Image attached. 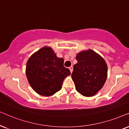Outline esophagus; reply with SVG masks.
I'll use <instances>...</instances> for the list:
<instances>
[{
    "mask_svg": "<svg viewBox=\"0 0 129 129\" xmlns=\"http://www.w3.org/2000/svg\"><path fill=\"white\" fill-rule=\"evenodd\" d=\"M69 69L70 70V72H71V73H72V72H73V66H71V67H69Z\"/></svg>",
    "mask_w": 129,
    "mask_h": 129,
    "instance_id": "1",
    "label": "esophagus"
}]
</instances>
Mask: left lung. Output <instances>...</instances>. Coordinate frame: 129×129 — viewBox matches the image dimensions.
Returning a JSON list of instances; mask_svg holds the SVG:
<instances>
[{"instance_id":"left-lung-1","label":"left lung","mask_w":129,"mask_h":129,"mask_svg":"<svg viewBox=\"0 0 129 129\" xmlns=\"http://www.w3.org/2000/svg\"><path fill=\"white\" fill-rule=\"evenodd\" d=\"M71 77L75 89L85 97H91L99 91L107 77V66L104 58L92 49L77 54Z\"/></svg>"}]
</instances>
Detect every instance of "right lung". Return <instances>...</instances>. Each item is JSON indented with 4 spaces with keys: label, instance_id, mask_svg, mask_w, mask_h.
<instances>
[{
    "label": "right lung",
    "instance_id": "obj_1",
    "mask_svg": "<svg viewBox=\"0 0 129 129\" xmlns=\"http://www.w3.org/2000/svg\"><path fill=\"white\" fill-rule=\"evenodd\" d=\"M71 74L52 48L44 47L34 53L26 62V75L32 89L39 95L51 96L62 88L63 81Z\"/></svg>",
    "mask_w": 129,
    "mask_h": 129
}]
</instances>
